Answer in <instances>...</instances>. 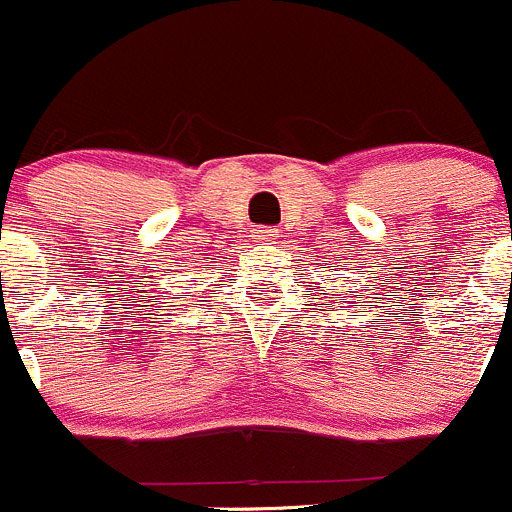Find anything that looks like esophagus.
<instances>
[{"mask_svg": "<svg viewBox=\"0 0 512 512\" xmlns=\"http://www.w3.org/2000/svg\"><path fill=\"white\" fill-rule=\"evenodd\" d=\"M277 230H270V227H265V230H255V242H260V245H275L277 240Z\"/></svg>", "mask_w": 512, "mask_h": 512, "instance_id": "esophagus-1", "label": "esophagus"}]
</instances>
